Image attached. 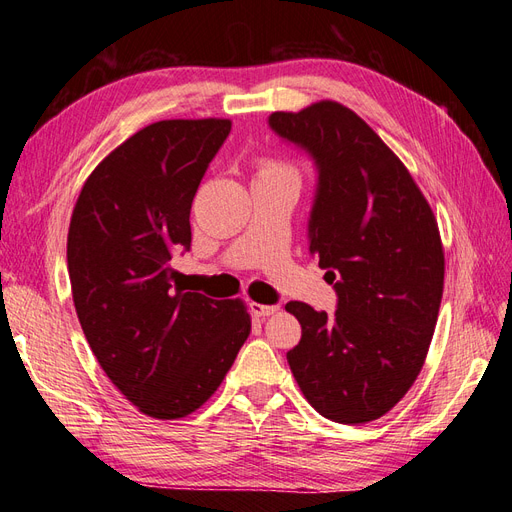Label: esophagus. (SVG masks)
I'll list each match as a JSON object with an SVG mask.
<instances>
[{"instance_id": "1", "label": "esophagus", "mask_w": 512, "mask_h": 512, "mask_svg": "<svg viewBox=\"0 0 512 512\" xmlns=\"http://www.w3.org/2000/svg\"><path fill=\"white\" fill-rule=\"evenodd\" d=\"M250 309H252V314L258 318H265V316H271L277 312L275 305H262V303H250Z\"/></svg>"}]
</instances>
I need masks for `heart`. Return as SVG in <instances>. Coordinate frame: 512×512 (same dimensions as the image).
Wrapping results in <instances>:
<instances>
[{
    "mask_svg": "<svg viewBox=\"0 0 512 512\" xmlns=\"http://www.w3.org/2000/svg\"><path fill=\"white\" fill-rule=\"evenodd\" d=\"M262 170H282V168H277V166H265Z\"/></svg>",
    "mask_w": 512,
    "mask_h": 512,
    "instance_id": "heart-1",
    "label": "heart"
}]
</instances>
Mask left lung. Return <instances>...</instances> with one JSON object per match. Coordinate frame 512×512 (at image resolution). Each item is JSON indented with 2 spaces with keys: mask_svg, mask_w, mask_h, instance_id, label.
<instances>
[{
  "mask_svg": "<svg viewBox=\"0 0 512 512\" xmlns=\"http://www.w3.org/2000/svg\"><path fill=\"white\" fill-rule=\"evenodd\" d=\"M269 128L312 158L318 183L309 211V254L327 269L337 309L301 301L288 365L324 418L376 421L421 374L444 288L438 222L408 168L350 108L322 100L271 113Z\"/></svg>",
  "mask_w": 512,
  "mask_h": 512,
  "instance_id": "1",
  "label": "left lung"
}]
</instances>
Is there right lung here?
<instances>
[{"label": "right lung", "mask_w": 512, "mask_h": 512, "mask_svg": "<svg viewBox=\"0 0 512 512\" xmlns=\"http://www.w3.org/2000/svg\"><path fill=\"white\" fill-rule=\"evenodd\" d=\"M228 119L151 123L96 166L68 230L76 316L117 389L147 416L173 421L218 391L250 335L245 305L181 286L190 209Z\"/></svg>", "instance_id": "obj_1"}]
</instances>
